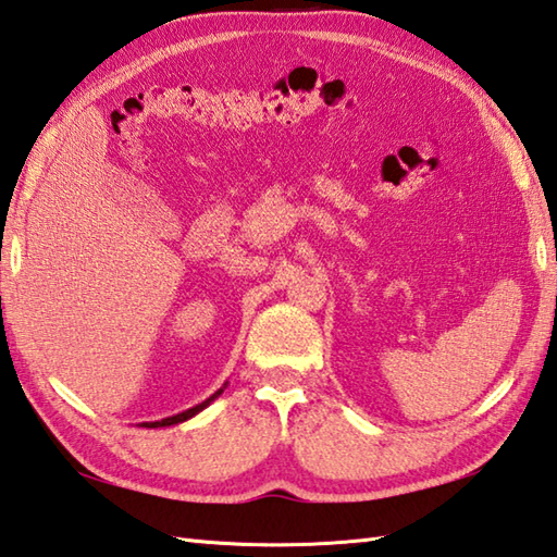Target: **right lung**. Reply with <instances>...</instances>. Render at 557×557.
<instances>
[{
    "label": "right lung",
    "instance_id": "1",
    "mask_svg": "<svg viewBox=\"0 0 557 557\" xmlns=\"http://www.w3.org/2000/svg\"><path fill=\"white\" fill-rule=\"evenodd\" d=\"M226 386V384H224ZM224 386L220 388V391H216V394H212L210 398H207V400H202V403H198V406H195V408H188V410H183V412H178V416H171V418H163V420H157V422H141V424H145V428H169V424H178V422H185V420H190L193 416H198V412L200 410H205L207 406H210V403L216 398V396H220L222 394V391H224Z\"/></svg>",
    "mask_w": 557,
    "mask_h": 557
}]
</instances>
